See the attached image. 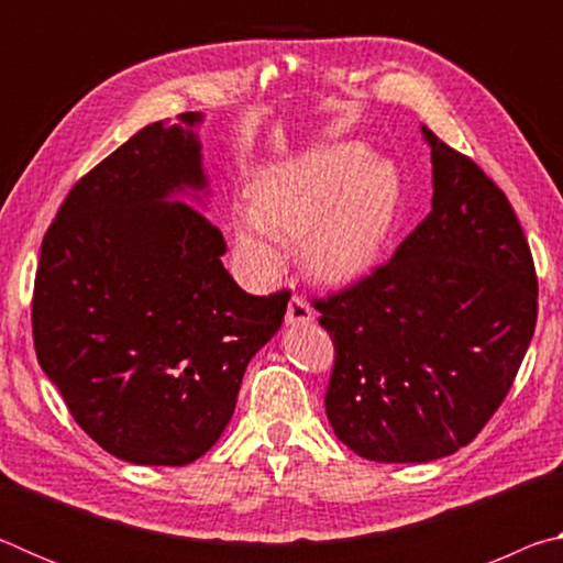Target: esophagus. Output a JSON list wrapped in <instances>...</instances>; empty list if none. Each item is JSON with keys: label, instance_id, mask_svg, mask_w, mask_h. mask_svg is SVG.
I'll use <instances>...</instances> for the list:
<instances>
[{"label": "esophagus", "instance_id": "esophagus-1", "mask_svg": "<svg viewBox=\"0 0 563 563\" xmlns=\"http://www.w3.org/2000/svg\"><path fill=\"white\" fill-rule=\"evenodd\" d=\"M312 318H316V312H312L308 300L302 295H292L288 302V312H285V322L288 325H308Z\"/></svg>", "mask_w": 563, "mask_h": 563}]
</instances>
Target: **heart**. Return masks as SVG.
<instances>
[{
	"label": "heart",
	"instance_id": "1",
	"mask_svg": "<svg viewBox=\"0 0 563 563\" xmlns=\"http://www.w3.org/2000/svg\"><path fill=\"white\" fill-rule=\"evenodd\" d=\"M399 201L393 166L369 164L367 148L316 151L255 188L235 213V243L263 268H278L283 241L305 238V255L325 278H350L375 258Z\"/></svg>",
	"mask_w": 563,
	"mask_h": 563
}]
</instances>
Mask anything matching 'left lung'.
Wrapping results in <instances>:
<instances>
[{
	"label": "left lung",
	"mask_w": 563,
	"mask_h": 563,
	"mask_svg": "<svg viewBox=\"0 0 563 563\" xmlns=\"http://www.w3.org/2000/svg\"><path fill=\"white\" fill-rule=\"evenodd\" d=\"M432 211L395 255L312 298L335 345L325 412L373 462L470 444L509 395L537 328V268L509 198L430 129Z\"/></svg>",
	"instance_id": "left-lung-1"
}]
</instances>
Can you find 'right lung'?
Returning <instances> with one entry per match:
<instances>
[{"instance_id":"right-lung-1","label":"right lung","mask_w":563,"mask_h":563,"mask_svg":"<svg viewBox=\"0 0 563 563\" xmlns=\"http://www.w3.org/2000/svg\"><path fill=\"white\" fill-rule=\"evenodd\" d=\"M184 186H206L196 133L151 123L76 180L36 265V360L76 424L131 464L180 466L211 450L290 300L238 288L223 233L166 201Z\"/></svg>"}]
</instances>
